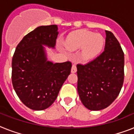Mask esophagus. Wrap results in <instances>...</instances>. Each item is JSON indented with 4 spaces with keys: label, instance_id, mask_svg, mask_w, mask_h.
<instances>
[{
    "label": "esophagus",
    "instance_id": "esophagus-1",
    "mask_svg": "<svg viewBox=\"0 0 134 134\" xmlns=\"http://www.w3.org/2000/svg\"><path fill=\"white\" fill-rule=\"evenodd\" d=\"M77 71V69H76V66L75 65H72V67H71V73H76Z\"/></svg>",
    "mask_w": 134,
    "mask_h": 134
}]
</instances>
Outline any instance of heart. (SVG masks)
Here are the masks:
<instances>
[{"label": "heart", "mask_w": 134, "mask_h": 134, "mask_svg": "<svg viewBox=\"0 0 134 134\" xmlns=\"http://www.w3.org/2000/svg\"><path fill=\"white\" fill-rule=\"evenodd\" d=\"M105 44V39L99 33L87 30H79L71 32L67 36L65 46L69 51L81 49L82 58L89 60L100 54Z\"/></svg>", "instance_id": "b5f03b06"}]
</instances>
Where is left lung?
<instances>
[{"label": "left lung", "instance_id": "1", "mask_svg": "<svg viewBox=\"0 0 134 134\" xmlns=\"http://www.w3.org/2000/svg\"><path fill=\"white\" fill-rule=\"evenodd\" d=\"M104 52L86 65H77L78 93L90 110L110 106L118 96L124 82L125 57L114 35L106 30Z\"/></svg>", "mask_w": 134, "mask_h": 134}]
</instances>
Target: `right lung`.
Here are the masks:
<instances>
[{
  "label": "right lung",
  "mask_w": 134,
  "mask_h": 134,
  "mask_svg": "<svg viewBox=\"0 0 134 134\" xmlns=\"http://www.w3.org/2000/svg\"><path fill=\"white\" fill-rule=\"evenodd\" d=\"M58 26H41L26 35L16 48L12 81L20 100L30 109L44 110L56 99L70 74L71 63L48 60L44 46L55 48Z\"/></svg>",
  "instance_id": "obj_1"
}]
</instances>
